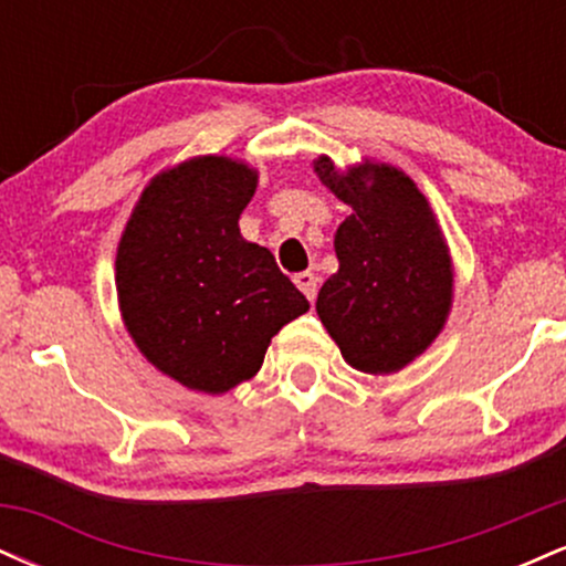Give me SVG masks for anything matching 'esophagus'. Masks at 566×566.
<instances>
[{"label": "esophagus", "mask_w": 566, "mask_h": 566, "mask_svg": "<svg viewBox=\"0 0 566 566\" xmlns=\"http://www.w3.org/2000/svg\"><path fill=\"white\" fill-rule=\"evenodd\" d=\"M316 282H319V279L311 274V271H301V274H295L297 290H301L311 303H314V297H316Z\"/></svg>", "instance_id": "34e87169"}]
</instances>
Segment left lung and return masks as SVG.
I'll list each match as a JSON object with an SVG mask.
<instances>
[{"instance_id": "1", "label": "left lung", "mask_w": 566, "mask_h": 566, "mask_svg": "<svg viewBox=\"0 0 566 566\" xmlns=\"http://www.w3.org/2000/svg\"><path fill=\"white\" fill-rule=\"evenodd\" d=\"M314 172L350 207L335 231L340 265L322 284L316 314L350 367L399 373L437 340L452 311L444 231L418 184L388 161L365 157L340 170L322 154Z\"/></svg>"}]
</instances>
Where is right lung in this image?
Masks as SVG:
<instances>
[{
  "mask_svg": "<svg viewBox=\"0 0 566 566\" xmlns=\"http://www.w3.org/2000/svg\"><path fill=\"white\" fill-rule=\"evenodd\" d=\"M258 188L242 159L191 157L148 180L116 244V301L138 350L201 394L250 380L308 301L239 216Z\"/></svg>",
  "mask_w": 566,
  "mask_h": 566,
  "instance_id": "right-lung-1",
  "label": "right lung"
}]
</instances>
